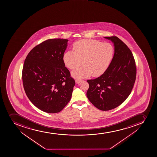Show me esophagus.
I'll list each match as a JSON object with an SVG mask.
<instances>
[{"mask_svg": "<svg viewBox=\"0 0 157 157\" xmlns=\"http://www.w3.org/2000/svg\"><path fill=\"white\" fill-rule=\"evenodd\" d=\"M81 80L79 79H77L75 80V82H76V84H79L81 82Z\"/></svg>", "mask_w": 157, "mask_h": 157, "instance_id": "1", "label": "esophagus"}]
</instances>
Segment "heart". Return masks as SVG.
<instances>
[{"mask_svg": "<svg viewBox=\"0 0 157 157\" xmlns=\"http://www.w3.org/2000/svg\"><path fill=\"white\" fill-rule=\"evenodd\" d=\"M74 52L67 51L63 55L64 63L68 68L74 70L71 76L76 79L90 76L98 77L107 70L114 54L113 45L93 39H83L73 44Z\"/></svg>", "mask_w": 157, "mask_h": 157, "instance_id": "heart-1", "label": "heart"}]
</instances>
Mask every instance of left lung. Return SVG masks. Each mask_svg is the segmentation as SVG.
<instances>
[{"mask_svg":"<svg viewBox=\"0 0 157 157\" xmlns=\"http://www.w3.org/2000/svg\"><path fill=\"white\" fill-rule=\"evenodd\" d=\"M114 45L110 64L101 76L88 80L87 98L101 110H111L122 104L130 95L136 78L134 56L127 45L116 36L105 37Z\"/></svg>","mask_w":157,"mask_h":157,"instance_id":"1","label":"left lung"}]
</instances>
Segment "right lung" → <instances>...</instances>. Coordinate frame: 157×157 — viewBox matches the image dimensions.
I'll list each match as a JSON object with an SVG mask.
<instances>
[{
  "label": "right lung",
  "mask_w": 157,
  "mask_h": 157,
  "mask_svg": "<svg viewBox=\"0 0 157 157\" xmlns=\"http://www.w3.org/2000/svg\"><path fill=\"white\" fill-rule=\"evenodd\" d=\"M68 41H44L30 52L23 64L22 78L25 94L35 106L48 113L63 109L75 85L63 59Z\"/></svg>",
  "instance_id": "obj_1"
}]
</instances>
